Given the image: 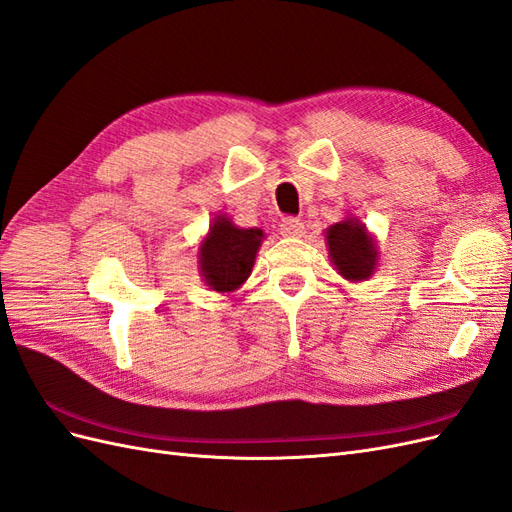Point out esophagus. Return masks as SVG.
Wrapping results in <instances>:
<instances>
[{"label":"esophagus","mask_w":512,"mask_h":512,"mask_svg":"<svg viewBox=\"0 0 512 512\" xmlns=\"http://www.w3.org/2000/svg\"><path fill=\"white\" fill-rule=\"evenodd\" d=\"M280 232L284 237H303L305 226L297 218H284L282 224H280Z\"/></svg>","instance_id":"obj_1"}]
</instances>
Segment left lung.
Listing matches in <instances>:
<instances>
[{
    "label": "left lung",
    "mask_w": 512,
    "mask_h": 512,
    "mask_svg": "<svg viewBox=\"0 0 512 512\" xmlns=\"http://www.w3.org/2000/svg\"><path fill=\"white\" fill-rule=\"evenodd\" d=\"M329 260L335 271L348 282H367L376 273L380 262L378 239L367 226L348 213L342 222L324 230Z\"/></svg>",
    "instance_id": "1"
}]
</instances>
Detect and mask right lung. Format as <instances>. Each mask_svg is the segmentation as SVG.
Here are the masks:
<instances>
[{"label":"right lung","mask_w":512,"mask_h":512,"mask_svg":"<svg viewBox=\"0 0 512 512\" xmlns=\"http://www.w3.org/2000/svg\"><path fill=\"white\" fill-rule=\"evenodd\" d=\"M265 232L241 228L226 213L215 215L207 235L198 243V275L209 290L228 294L239 290L252 275Z\"/></svg>","instance_id":"add662e5"}]
</instances>
